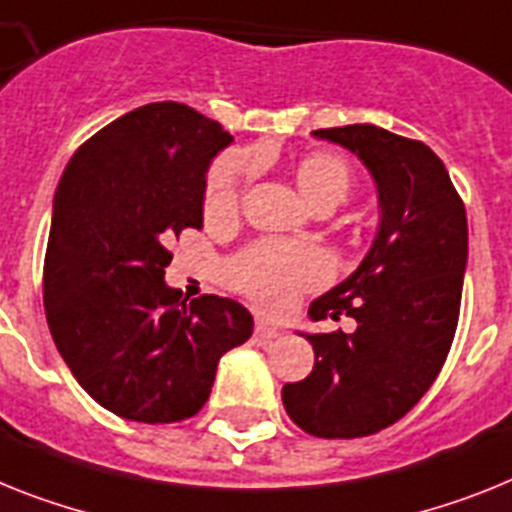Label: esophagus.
<instances>
[{"label": "esophagus", "instance_id": "obj_1", "mask_svg": "<svg viewBox=\"0 0 512 512\" xmlns=\"http://www.w3.org/2000/svg\"><path fill=\"white\" fill-rule=\"evenodd\" d=\"M255 336L263 338V341H273V338L281 336V330H278L276 325H268L265 320H257L255 322Z\"/></svg>", "mask_w": 512, "mask_h": 512}]
</instances>
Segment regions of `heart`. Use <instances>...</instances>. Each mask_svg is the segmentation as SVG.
<instances>
[{
    "instance_id": "1",
    "label": "heart",
    "mask_w": 512,
    "mask_h": 512,
    "mask_svg": "<svg viewBox=\"0 0 512 512\" xmlns=\"http://www.w3.org/2000/svg\"><path fill=\"white\" fill-rule=\"evenodd\" d=\"M296 187L312 208L333 210L349 197V163L330 150L307 153L296 163ZM249 163L239 156H226L210 171L205 190V218L210 223H231L239 216ZM229 278L236 291L260 309L278 312L289 307L296 296L328 278V257L315 247H286V244H252L234 257Z\"/></svg>"
}]
</instances>
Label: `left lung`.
<instances>
[{
  "label": "left lung",
  "mask_w": 512,
  "mask_h": 512,
  "mask_svg": "<svg viewBox=\"0 0 512 512\" xmlns=\"http://www.w3.org/2000/svg\"><path fill=\"white\" fill-rule=\"evenodd\" d=\"M362 158L377 184L380 229L362 265L309 304L312 320L354 317V333H304L315 367L283 385L307 435H375L414 409L440 375L461 312L468 226L445 163L375 124L312 132Z\"/></svg>",
  "instance_id": "obj_1"
}]
</instances>
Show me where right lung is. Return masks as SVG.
Returning a JSON list of instances; mask_svg holds the SVG:
<instances>
[{
	"mask_svg": "<svg viewBox=\"0 0 512 512\" xmlns=\"http://www.w3.org/2000/svg\"><path fill=\"white\" fill-rule=\"evenodd\" d=\"M234 137L184 103H148L70 158L44 260L51 338L88 395L145 424L190 419L226 351L252 336L234 299L182 302L163 281L169 244L203 226L205 174Z\"/></svg>",
	"mask_w": 512,
	"mask_h": 512,
	"instance_id": "add662e5",
	"label": "right lung"
}]
</instances>
